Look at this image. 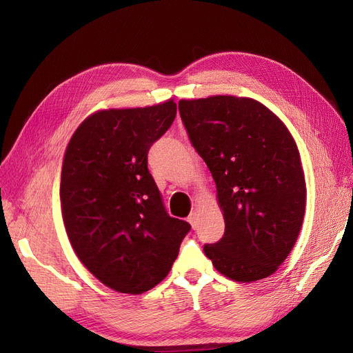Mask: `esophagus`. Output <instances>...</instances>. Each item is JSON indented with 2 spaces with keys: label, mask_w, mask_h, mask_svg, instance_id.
Masks as SVG:
<instances>
[{
  "label": "esophagus",
  "mask_w": 353,
  "mask_h": 353,
  "mask_svg": "<svg viewBox=\"0 0 353 353\" xmlns=\"http://www.w3.org/2000/svg\"><path fill=\"white\" fill-rule=\"evenodd\" d=\"M199 219H200V215H199V212L197 210H193L190 213V216L187 218V221L191 223V227L193 228H196L197 225H199Z\"/></svg>",
  "instance_id": "obj_1"
}]
</instances>
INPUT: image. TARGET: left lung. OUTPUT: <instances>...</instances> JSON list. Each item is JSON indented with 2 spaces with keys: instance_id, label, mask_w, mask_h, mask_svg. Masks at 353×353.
<instances>
[{
  "instance_id": "obj_1",
  "label": "left lung",
  "mask_w": 353,
  "mask_h": 353,
  "mask_svg": "<svg viewBox=\"0 0 353 353\" xmlns=\"http://www.w3.org/2000/svg\"><path fill=\"white\" fill-rule=\"evenodd\" d=\"M190 140L216 184L223 237L206 244L215 270L239 283L272 275L301 232L306 183L284 122L261 101L237 95L179 100Z\"/></svg>"
}]
</instances>
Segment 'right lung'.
<instances>
[{
	"instance_id": "add662e5",
	"label": "right lung",
	"mask_w": 353,
	"mask_h": 353,
	"mask_svg": "<svg viewBox=\"0 0 353 353\" xmlns=\"http://www.w3.org/2000/svg\"><path fill=\"white\" fill-rule=\"evenodd\" d=\"M176 103L103 109L73 132L61 166L63 223L78 259L119 293L141 294L169 274L190 223L170 218L147 153Z\"/></svg>"
}]
</instances>
